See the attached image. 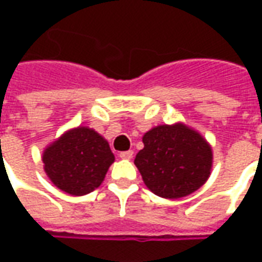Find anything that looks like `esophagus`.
Returning a JSON list of instances; mask_svg holds the SVG:
<instances>
[{"label":"esophagus","mask_w":262,"mask_h":262,"mask_svg":"<svg viewBox=\"0 0 262 262\" xmlns=\"http://www.w3.org/2000/svg\"><path fill=\"white\" fill-rule=\"evenodd\" d=\"M119 157H120V159H123V160H130L132 157H133V151H132V150H127V151H122V153H119Z\"/></svg>","instance_id":"obj_1"}]
</instances>
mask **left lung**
Segmentation results:
<instances>
[{
    "label": "left lung",
    "mask_w": 262,
    "mask_h": 262,
    "mask_svg": "<svg viewBox=\"0 0 262 262\" xmlns=\"http://www.w3.org/2000/svg\"><path fill=\"white\" fill-rule=\"evenodd\" d=\"M143 143L135 164L148 189L159 196H187L210 176L212 148L185 125L157 126L143 136Z\"/></svg>",
    "instance_id": "8db88e82"
}]
</instances>
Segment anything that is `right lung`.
<instances>
[{
    "label": "right lung",
    "instance_id": "add662e5",
    "mask_svg": "<svg viewBox=\"0 0 262 262\" xmlns=\"http://www.w3.org/2000/svg\"><path fill=\"white\" fill-rule=\"evenodd\" d=\"M114 160L108 142L88 127L67 132L43 154L45 171L52 182L75 196L99 187Z\"/></svg>",
    "mask_w": 262,
    "mask_h": 262
}]
</instances>
